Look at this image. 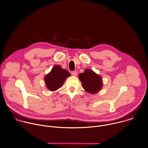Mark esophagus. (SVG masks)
<instances>
[{
	"instance_id": "esophagus-1",
	"label": "esophagus",
	"mask_w": 148,
	"mask_h": 148,
	"mask_svg": "<svg viewBox=\"0 0 148 148\" xmlns=\"http://www.w3.org/2000/svg\"><path fill=\"white\" fill-rule=\"evenodd\" d=\"M71 73H72V75L73 76H76L77 75V71H72Z\"/></svg>"
}]
</instances>
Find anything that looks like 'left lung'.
<instances>
[{
	"mask_svg": "<svg viewBox=\"0 0 148 148\" xmlns=\"http://www.w3.org/2000/svg\"><path fill=\"white\" fill-rule=\"evenodd\" d=\"M79 77L82 83L83 88L87 92L94 94L98 92L101 89L103 86L101 77L92 70L86 69L83 73L79 74Z\"/></svg>",
	"mask_w": 148,
	"mask_h": 148,
	"instance_id": "obj_1",
	"label": "left lung"
}]
</instances>
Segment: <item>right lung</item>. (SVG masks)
Segmentation results:
<instances>
[{
	"mask_svg": "<svg viewBox=\"0 0 148 148\" xmlns=\"http://www.w3.org/2000/svg\"><path fill=\"white\" fill-rule=\"evenodd\" d=\"M70 76L71 74L68 71L56 65L45 76L44 80L48 89L54 91L61 87L66 78Z\"/></svg>",
	"mask_w": 148,
	"mask_h": 148,
	"instance_id": "right-lung-1",
	"label": "right lung"
}]
</instances>
